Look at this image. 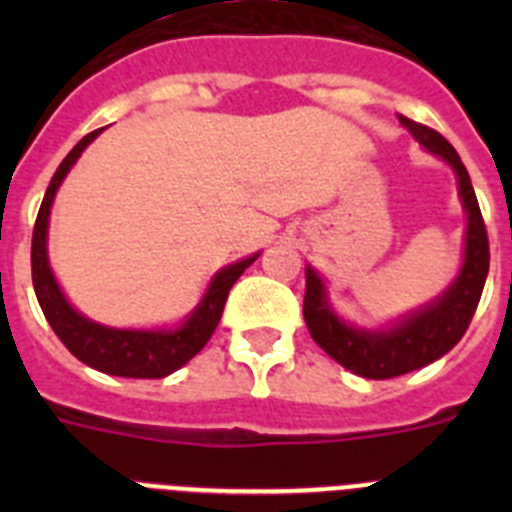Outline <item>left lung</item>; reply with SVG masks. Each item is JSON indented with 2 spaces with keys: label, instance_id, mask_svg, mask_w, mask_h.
Returning <instances> with one entry per match:
<instances>
[{
  "label": "left lung",
  "instance_id": "8db88e82",
  "mask_svg": "<svg viewBox=\"0 0 512 512\" xmlns=\"http://www.w3.org/2000/svg\"><path fill=\"white\" fill-rule=\"evenodd\" d=\"M402 128L418 140L425 151L443 158L454 169L459 184L461 207L467 212V235H464V261L449 289L438 295L431 305L410 312L387 328L369 330L356 328L338 318V312L328 302L325 282L312 266L305 269V323L312 341L323 348L330 359L346 366L348 372L366 379H392L408 374L425 364H433L443 354L461 341L467 333L472 315L479 305L482 289H485L487 271H490V241L482 212L477 205L472 179L467 166L461 164L459 153L449 140L425 128L420 122L405 115H397Z\"/></svg>",
  "mask_w": 512,
  "mask_h": 512
}]
</instances>
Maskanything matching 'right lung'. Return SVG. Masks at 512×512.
Returning <instances> with one entry per match:
<instances>
[{
	"instance_id": "obj_1",
	"label": "right lung",
	"mask_w": 512,
	"mask_h": 512,
	"mask_svg": "<svg viewBox=\"0 0 512 512\" xmlns=\"http://www.w3.org/2000/svg\"><path fill=\"white\" fill-rule=\"evenodd\" d=\"M102 130L84 135V138L71 148V153L61 161V166L53 174L51 184L45 189L43 205H40L38 220L33 230V287L38 295L40 310L45 320L51 323L53 333L61 338V343L71 354L97 372L112 374V377H133V379H161L171 372L182 369L189 359L200 354L210 336L215 333L217 323L223 318V307L228 300V292L243 271L259 259L253 253L248 259L235 261L225 266L207 284L200 305L189 312L187 318L176 328H110V325L94 323L87 315H81L66 295L58 287L53 277L51 261H48V223H51V207L56 200V192L71 166L79 161L84 148L92 143Z\"/></svg>"
}]
</instances>
